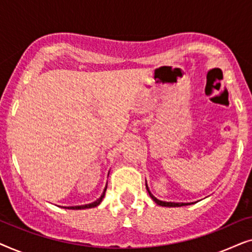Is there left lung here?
Segmentation results:
<instances>
[{
	"mask_svg": "<svg viewBox=\"0 0 252 252\" xmlns=\"http://www.w3.org/2000/svg\"><path fill=\"white\" fill-rule=\"evenodd\" d=\"M146 187H147V190L149 192L150 197L154 199L155 203H157L158 205H161V206H170V208H174V206H184V205H189V204H192V203H174V202H164V201H159V199H157L155 196L151 194L149 188H148V186L146 184Z\"/></svg>",
	"mask_w": 252,
	"mask_h": 252,
	"instance_id": "left-lung-1",
	"label": "left lung"
}]
</instances>
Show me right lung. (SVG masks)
<instances>
[{
	"instance_id": "obj_1",
	"label": "right lung",
	"mask_w": 252,
	"mask_h": 252,
	"mask_svg": "<svg viewBox=\"0 0 252 252\" xmlns=\"http://www.w3.org/2000/svg\"><path fill=\"white\" fill-rule=\"evenodd\" d=\"M106 187H108V186H105V188H104V190H103V192H102V195H101V197L99 198H97L96 199L95 202H93V203H91V204H85V205H78V206H64L65 209H70V210H82V209H91V208H95V206H97L99 203L102 202V199L104 198V195H105V190H106Z\"/></svg>"
}]
</instances>
